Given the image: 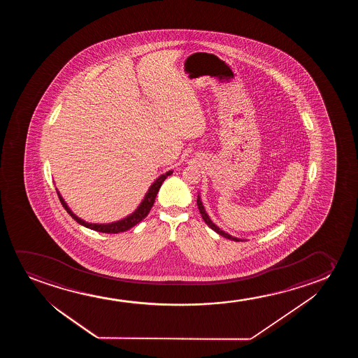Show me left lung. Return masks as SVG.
I'll return each mask as SVG.
<instances>
[{"mask_svg": "<svg viewBox=\"0 0 358 358\" xmlns=\"http://www.w3.org/2000/svg\"><path fill=\"white\" fill-rule=\"evenodd\" d=\"M196 206H198V209H199V213L201 214V217L204 219L206 221V225L209 226L210 229L215 231L216 234H219V235L222 236V237H225V238H229L231 241H236V242H240L241 238H237V237H232V236L229 235V234H226L225 231L220 230L217 226L210 220V217L208 216V214L206 213V209H204V206L201 204V196L198 194V198H196Z\"/></svg>", "mask_w": 358, "mask_h": 358, "instance_id": "obj_1", "label": "left lung"}]
</instances>
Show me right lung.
I'll list each match as a JSON object with an SVG mask.
<instances>
[{"label": "right lung", "instance_id": "right-lung-1", "mask_svg": "<svg viewBox=\"0 0 358 358\" xmlns=\"http://www.w3.org/2000/svg\"><path fill=\"white\" fill-rule=\"evenodd\" d=\"M171 173L172 171L166 172L165 175H162V176L157 178V181L152 183L150 188H149V191H148L147 194L144 196V199H143L142 203L139 204V206H138L134 213H132V214L127 216V217H124L122 220H118L116 221V222H111V224H90V222H87V221L79 219L78 216L74 215L72 210H71L69 206H67L66 201H64V198L61 196L59 191L56 192H57V196H59L61 204L64 206V209H66V211L69 213V215L72 216L74 220L77 221L78 224L85 226V227H88V229H92V230L99 231V232H105V234H118V232H123V231H127L129 230V229H132L133 226H136L137 224H139V222H141V221H142L143 219L149 214V211L152 209V204H154V201H155V198H157L159 188L162 187V182L166 180V177L170 176Z\"/></svg>", "mask_w": 358, "mask_h": 358}]
</instances>
